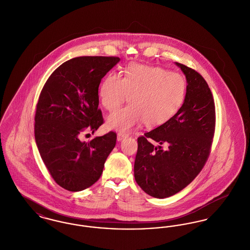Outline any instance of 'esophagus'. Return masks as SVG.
I'll return each instance as SVG.
<instances>
[{
    "instance_id": "34e87169",
    "label": "esophagus",
    "mask_w": 250,
    "mask_h": 250,
    "mask_svg": "<svg viewBox=\"0 0 250 250\" xmlns=\"http://www.w3.org/2000/svg\"><path fill=\"white\" fill-rule=\"evenodd\" d=\"M127 137L126 134H124V133H118L117 135V141L118 142H122L124 139H125Z\"/></svg>"
}]
</instances>
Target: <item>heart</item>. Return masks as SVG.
<instances>
[{
  "mask_svg": "<svg viewBox=\"0 0 250 250\" xmlns=\"http://www.w3.org/2000/svg\"><path fill=\"white\" fill-rule=\"evenodd\" d=\"M187 95L186 79L179 73L158 66L131 64L122 78L109 73L100 85L102 106L113 111L127 99L130 105L111 113L107 125L129 131L145 122L157 126L171 119L182 107Z\"/></svg>",
  "mask_w": 250,
  "mask_h": 250,
  "instance_id": "heart-1",
  "label": "heart"
}]
</instances>
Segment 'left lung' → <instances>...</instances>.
<instances>
[{
  "label": "left lung",
  "instance_id": "left-lung-1",
  "mask_svg": "<svg viewBox=\"0 0 250 250\" xmlns=\"http://www.w3.org/2000/svg\"><path fill=\"white\" fill-rule=\"evenodd\" d=\"M187 79V95L177 113L138 139L134 164L137 184L157 198L170 197L196 178L210 153L215 110L205 80L189 67L175 62Z\"/></svg>",
  "mask_w": 250,
  "mask_h": 250
}]
</instances>
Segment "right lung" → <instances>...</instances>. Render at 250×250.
<instances>
[{"instance_id": "1", "label": "right lung", "mask_w": 250, "mask_h": 250, "mask_svg": "<svg viewBox=\"0 0 250 250\" xmlns=\"http://www.w3.org/2000/svg\"><path fill=\"white\" fill-rule=\"evenodd\" d=\"M119 62L118 57L73 58L50 75L41 91L35 117L36 145L50 175L66 190L93 186L115 147L114 132L88 143L81 136L103 124L98 87Z\"/></svg>"}]
</instances>
